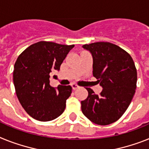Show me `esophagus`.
Returning a JSON list of instances; mask_svg holds the SVG:
<instances>
[{
  "mask_svg": "<svg viewBox=\"0 0 149 149\" xmlns=\"http://www.w3.org/2000/svg\"><path fill=\"white\" fill-rule=\"evenodd\" d=\"M71 86H72V89H74V90H76V89H77L78 88H79V86L78 85L76 84V83H72V84L71 85Z\"/></svg>",
  "mask_w": 149,
  "mask_h": 149,
  "instance_id": "1",
  "label": "esophagus"
}]
</instances>
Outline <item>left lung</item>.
Listing matches in <instances>:
<instances>
[{"label": "left lung", "instance_id": "obj_1", "mask_svg": "<svg viewBox=\"0 0 149 149\" xmlns=\"http://www.w3.org/2000/svg\"><path fill=\"white\" fill-rule=\"evenodd\" d=\"M93 57V76L102 86L99 95L86 88L88 95L81 102L83 114L98 125L111 124L127 111L136 88L137 72L127 51L110 42L84 45Z\"/></svg>", "mask_w": 149, "mask_h": 149}]
</instances>
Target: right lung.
Instances as JSON below:
<instances>
[{"label": "right lung", "mask_w": 149, "mask_h": 149, "mask_svg": "<svg viewBox=\"0 0 149 149\" xmlns=\"http://www.w3.org/2000/svg\"><path fill=\"white\" fill-rule=\"evenodd\" d=\"M74 45L42 41L28 47L14 64L13 83L19 102L29 116L50 121L61 116L72 93L70 86H50V73L60 70L61 63Z\"/></svg>", "instance_id": "obj_1"}]
</instances>
